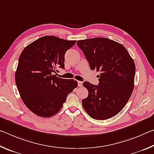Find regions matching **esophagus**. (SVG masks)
<instances>
[{"mask_svg": "<svg viewBox=\"0 0 154 154\" xmlns=\"http://www.w3.org/2000/svg\"><path fill=\"white\" fill-rule=\"evenodd\" d=\"M82 82H78V86L82 87Z\"/></svg>", "mask_w": 154, "mask_h": 154, "instance_id": "obj_1", "label": "esophagus"}]
</instances>
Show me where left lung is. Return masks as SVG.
<instances>
[{
	"label": "left lung",
	"mask_w": 154,
	"mask_h": 154,
	"mask_svg": "<svg viewBox=\"0 0 154 154\" xmlns=\"http://www.w3.org/2000/svg\"><path fill=\"white\" fill-rule=\"evenodd\" d=\"M90 69L100 72L99 83H83L88 91L82 100L85 111L93 119H107L120 112L134 89L135 64L124 45L107 38L77 41Z\"/></svg>",
	"instance_id": "8db88e82"
}]
</instances>
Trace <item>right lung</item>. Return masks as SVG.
<instances>
[{
    "mask_svg": "<svg viewBox=\"0 0 154 154\" xmlns=\"http://www.w3.org/2000/svg\"><path fill=\"white\" fill-rule=\"evenodd\" d=\"M76 41L44 36L27 45L21 53L15 83L20 97L33 113L49 118L60 110L69 94L77 87L76 80L56 76L64 68L66 51Z\"/></svg>",
    "mask_w": 154,
    "mask_h": 154,
    "instance_id": "add662e5",
    "label": "right lung"
}]
</instances>
